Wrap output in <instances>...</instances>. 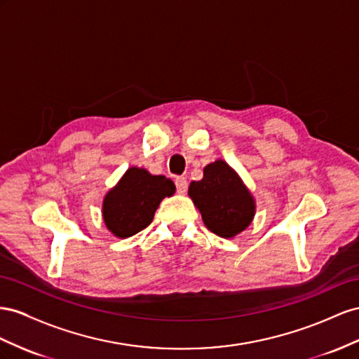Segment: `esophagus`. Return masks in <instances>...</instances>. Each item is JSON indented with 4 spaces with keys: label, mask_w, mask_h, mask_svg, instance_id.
<instances>
[{
    "label": "esophagus",
    "mask_w": 359,
    "mask_h": 359,
    "mask_svg": "<svg viewBox=\"0 0 359 359\" xmlns=\"http://www.w3.org/2000/svg\"><path fill=\"white\" fill-rule=\"evenodd\" d=\"M174 183H176V188H177V192L179 194H185L187 189H188V182L185 177H176V180H174Z\"/></svg>",
    "instance_id": "34e87169"
}]
</instances>
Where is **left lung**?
<instances>
[{
  "mask_svg": "<svg viewBox=\"0 0 359 359\" xmlns=\"http://www.w3.org/2000/svg\"><path fill=\"white\" fill-rule=\"evenodd\" d=\"M188 196L200 210L204 225L224 239L238 236L254 219L255 200L251 191L222 159L203 168V179L191 182Z\"/></svg>",
  "mask_w": 359,
  "mask_h": 359,
  "instance_id": "8db88e82",
  "label": "left lung"
}]
</instances>
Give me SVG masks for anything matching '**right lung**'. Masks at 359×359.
I'll return each instance as SVG.
<instances>
[{"label": "right lung", "mask_w": 359, "mask_h": 359, "mask_svg": "<svg viewBox=\"0 0 359 359\" xmlns=\"http://www.w3.org/2000/svg\"><path fill=\"white\" fill-rule=\"evenodd\" d=\"M176 192L172 180L130 167L102 203V217L116 238L134 236L151 222L159 203Z\"/></svg>", "instance_id": "1"}]
</instances>
